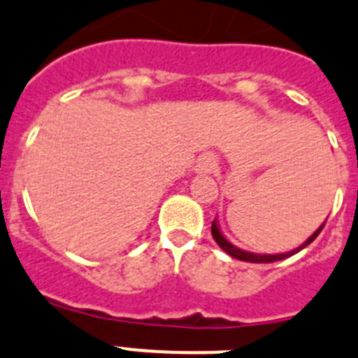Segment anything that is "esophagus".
<instances>
[{"label":"esophagus","instance_id":"34e87169","mask_svg":"<svg viewBox=\"0 0 358 358\" xmlns=\"http://www.w3.org/2000/svg\"><path fill=\"white\" fill-rule=\"evenodd\" d=\"M215 167H217V162L212 155H203L199 157L198 162H196V173L199 175H210V173L215 171Z\"/></svg>","mask_w":358,"mask_h":358}]
</instances>
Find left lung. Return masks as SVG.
Listing matches in <instances>:
<instances>
[{"label": "left lung", "mask_w": 358, "mask_h": 358, "mask_svg": "<svg viewBox=\"0 0 358 358\" xmlns=\"http://www.w3.org/2000/svg\"><path fill=\"white\" fill-rule=\"evenodd\" d=\"M324 223H327V221H324ZM324 223L321 224V227L317 228V230H315L314 234H312L310 237H308V239L305 241L303 244H301V246H298V248H296V250L287 251V253H278V255H267V253H264V255H262V253H251V251H244V250H241V248L234 246V244H231L230 241H228L227 237H224V235L221 234V230H219L217 219H214V221H212V237H214L215 243L219 244V248H221V250H223L224 253H228V255H230V257H234V259H237V260H244V262L267 264V262H276V260L287 259V257L296 255V253H298V251H301V250H303V248H307L308 244H310L312 241H314L315 237H317V235L321 234V230H323Z\"/></svg>", "instance_id": "obj_1"}]
</instances>
